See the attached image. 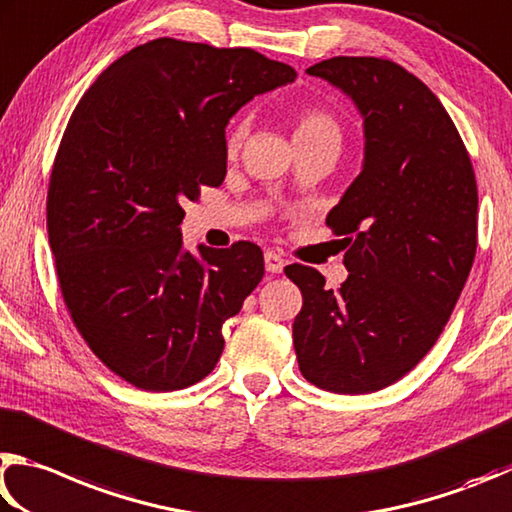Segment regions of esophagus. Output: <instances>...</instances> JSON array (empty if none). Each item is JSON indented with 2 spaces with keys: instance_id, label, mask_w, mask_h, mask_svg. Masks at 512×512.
Segmentation results:
<instances>
[{
  "instance_id": "1",
  "label": "esophagus",
  "mask_w": 512,
  "mask_h": 512,
  "mask_svg": "<svg viewBox=\"0 0 512 512\" xmlns=\"http://www.w3.org/2000/svg\"><path fill=\"white\" fill-rule=\"evenodd\" d=\"M285 267V258L279 251H265V270L270 274H281Z\"/></svg>"
}]
</instances>
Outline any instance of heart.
Wrapping results in <instances>:
<instances>
[{
    "label": "heart",
    "instance_id": "b5f03b06",
    "mask_svg": "<svg viewBox=\"0 0 512 512\" xmlns=\"http://www.w3.org/2000/svg\"><path fill=\"white\" fill-rule=\"evenodd\" d=\"M247 132L249 121L245 116L229 125L227 137H224V150H227L229 157L238 155L242 143L247 139ZM294 141H297V146L299 143H337L339 146L342 143V128L328 110L308 105L294 114Z\"/></svg>",
    "mask_w": 512,
    "mask_h": 512
}]
</instances>
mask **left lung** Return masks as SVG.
<instances>
[{"label":"left lung","mask_w":512,"mask_h":512,"mask_svg":"<svg viewBox=\"0 0 512 512\" xmlns=\"http://www.w3.org/2000/svg\"><path fill=\"white\" fill-rule=\"evenodd\" d=\"M364 116V168L326 224L344 236L348 279L285 267L303 294L292 324L301 375L333 393H373L441 337L477 254V179L443 103L398 62L337 56L308 69Z\"/></svg>","instance_id":"8db88e82"}]
</instances>
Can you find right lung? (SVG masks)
Masks as SVG:
<instances>
[{"instance_id": "obj_1", "label": "right lung", "mask_w": 512, "mask_h": 512, "mask_svg": "<svg viewBox=\"0 0 512 512\" xmlns=\"http://www.w3.org/2000/svg\"><path fill=\"white\" fill-rule=\"evenodd\" d=\"M297 71L247 47L157 38L98 76L62 134L47 231L71 321L107 369L177 391L218 364L222 324L265 274L263 251L182 249V206L227 175L224 128Z\"/></svg>"}]
</instances>
